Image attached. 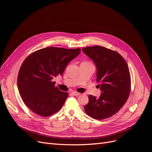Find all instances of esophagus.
I'll return each mask as SVG.
<instances>
[{
	"label": "esophagus",
	"instance_id": "1",
	"mask_svg": "<svg viewBox=\"0 0 152 152\" xmlns=\"http://www.w3.org/2000/svg\"><path fill=\"white\" fill-rule=\"evenodd\" d=\"M71 94H73V95H76V96H77V95H79V94H80V93L77 92H76V91H72Z\"/></svg>",
	"mask_w": 152,
	"mask_h": 152
}]
</instances>
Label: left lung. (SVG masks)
<instances>
[{
  "mask_svg": "<svg viewBox=\"0 0 152 152\" xmlns=\"http://www.w3.org/2000/svg\"><path fill=\"white\" fill-rule=\"evenodd\" d=\"M83 51L96 66V81L101 91L99 98L89 95L85 112L95 119L112 116L129 97L131 76L128 66L120 54L104 47H84Z\"/></svg>",
  "mask_w": 152,
  "mask_h": 152,
  "instance_id": "obj_1",
  "label": "left lung"
}]
</instances>
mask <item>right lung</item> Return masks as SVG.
Segmentation results:
<instances>
[{"label":"right lung","instance_id":"obj_1","mask_svg":"<svg viewBox=\"0 0 152 152\" xmlns=\"http://www.w3.org/2000/svg\"><path fill=\"white\" fill-rule=\"evenodd\" d=\"M80 52L79 48L47 47L31 53L24 61L17 84L24 103L31 111L46 117L60 110L68 94L55 87L53 79L63 75L68 64Z\"/></svg>","mask_w":152,"mask_h":152}]
</instances>
